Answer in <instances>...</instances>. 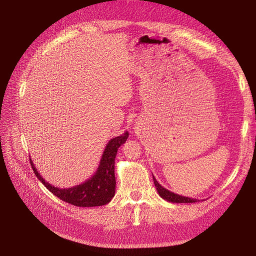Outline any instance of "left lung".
Returning a JSON list of instances; mask_svg holds the SVG:
<instances>
[{
  "instance_id": "left-lung-1",
  "label": "left lung",
  "mask_w": 256,
  "mask_h": 256,
  "mask_svg": "<svg viewBox=\"0 0 256 256\" xmlns=\"http://www.w3.org/2000/svg\"><path fill=\"white\" fill-rule=\"evenodd\" d=\"M154 185H156L158 195H160L163 199L170 201V202H172V204H194V202L199 201V200L194 199V198H188V197L177 195V194H174L168 190L164 188L162 185L156 180L154 177Z\"/></svg>"
}]
</instances>
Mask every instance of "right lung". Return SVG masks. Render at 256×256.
Here are the masks:
<instances>
[{
	"label": "right lung",
	"instance_id": "obj_1",
	"mask_svg": "<svg viewBox=\"0 0 256 256\" xmlns=\"http://www.w3.org/2000/svg\"><path fill=\"white\" fill-rule=\"evenodd\" d=\"M129 136L128 132L120 136L113 138L104 148V152L102 156V160L96 172L90 179L84 183L75 185L68 188H59L54 185H50L41 177V174L34 167L32 158L30 166L36 174V177L43 183L52 194L62 201L68 202L75 206H100L109 204L111 199L116 195V174H114V162L118 154V149L120 145L126 142Z\"/></svg>",
	"mask_w": 256,
	"mask_h": 256
}]
</instances>
